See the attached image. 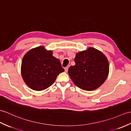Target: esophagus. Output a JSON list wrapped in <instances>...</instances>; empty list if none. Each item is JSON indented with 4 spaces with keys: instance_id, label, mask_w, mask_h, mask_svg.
Instances as JSON below:
<instances>
[{
    "instance_id": "obj_1",
    "label": "esophagus",
    "mask_w": 131,
    "mask_h": 131,
    "mask_svg": "<svg viewBox=\"0 0 131 131\" xmlns=\"http://www.w3.org/2000/svg\"><path fill=\"white\" fill-rule=\"evenodd\" d=\"M68 69H69L68 67H66V68H65V71L66 72H68Z\"/></svg>"
}]
</instances>
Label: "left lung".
<instances>
[{
	"instance_id": "1",
	"label": "left lung",
	"mask_w": 131,
	"mask_h": 131,
	"mask_svg": "<svg viewBox=\"0 0 131 131\" xmlns=\"http://www.w3.org/2000/svg\"><path fill=\"white\" fill-rule=\"evenodd\" d=\"M74 61L75 65L70 67L68 73L74 83L80 89L95 90L107 79L109 62L100 51L89 47L76 54Z\"/></svg>"
}]
</instances>
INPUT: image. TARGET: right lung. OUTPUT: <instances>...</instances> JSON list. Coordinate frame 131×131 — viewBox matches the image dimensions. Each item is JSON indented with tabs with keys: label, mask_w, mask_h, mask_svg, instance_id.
Listing matches in <instances>:
<instances>
[{
	"label": "right lung",
	"mask_w": 131,
	"mask_h": 131,
	"mask_svg": "<svg viewBox=\"0 0 131 131\" xmlns=\"http://www.w3.org/2000/svg\"><path fill=\"white\" fill-rule=\"evenodd\" d=\"M64 71L60 60L43 46L33 48L22 59L21 75L32 89L39 91L50 87L59 74Z\"/></svg>",
	"instance_id": "right-lung-1"
}]
</instances>
